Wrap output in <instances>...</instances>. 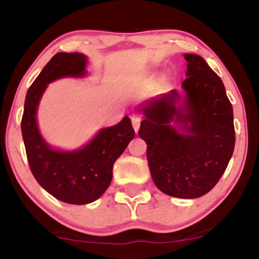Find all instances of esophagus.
<instances>
[{"mask_svg": "<svg viewBox=\"0 0 259 259\" xmlns=\"http://www.w3.org/2000/svg\"><path fill=\"white\" fill-rule=\"evenodd\" d=\"M132 123H133V127H134V130H135V133H138L140 129V123H141V119H140L139 117H133Z\"/></svg>", "mask_w": 259, "mask_h": 259, "instance_id": "34e87169", "label": "esophagus"}]
</instances>
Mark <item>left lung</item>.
Listing matches in <instances>:
<instances>
[{
    "mask_svg": "<svg viewBox=\"0 0 259 259\" xmlns=\"http://www.w3.org/2000/svg\"><path fill=\"white\" fill-rule=\"evenodd\" d=\"M184 58L182 102L171 90L141 105L139 135L147 144L151 177L160 191L197 198L215 186L233 156L234 114L222 79L207 62L191 53Z\"/></svg>",
    "mask_w": 259,
    "mask_h": 259,
    "instance_id": "obj_1",
    "label": "left lung"
}]
</instances>
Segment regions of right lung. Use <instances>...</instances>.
Returning <instances> with one entry per match:
<instances>
[{
    "label": "right lung",
    "mask_w": 259,
    "mask_h": 259,
    "mask_svg": "<svg viewBox=\"0 0 259 259\" xmlns=\"http://www.w3.org/2000/svg\"><path fill=\"white\" fill-rule=\"evenodd\" d=\"M86 63L88 57L78 52L53 56L26 92L22 118L23 140L32 175L53 197L70 204L91 203L105 194L112 181L113 164L135 136L132 120L124 117L117 125L101 129L79 150H55L42 139L36 112L47 85L65 76H85Z\"/></svg>",
    "instance_id": "obj_1"
}]
</instances>
